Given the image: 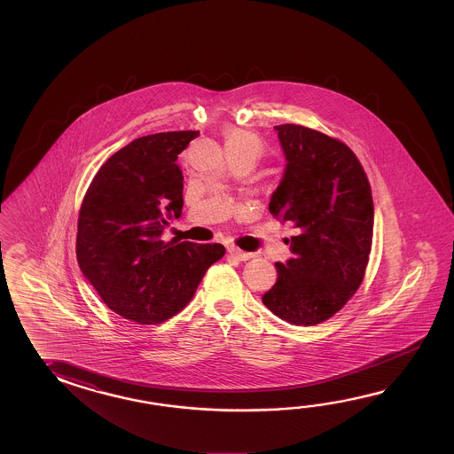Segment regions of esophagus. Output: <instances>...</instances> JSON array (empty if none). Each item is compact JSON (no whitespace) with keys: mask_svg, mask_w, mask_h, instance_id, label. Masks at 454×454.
<instances>
[{"mask_svg":"<svg viewBox=\"0 0 454 454\" xmlns=\"http://www.w3.org/2000/svg\"><path fill=\"white\" fill-rule=\"evenodd\" d=\"M228 252L231 254L232 257L234 259L238 260H250L254 259V254L252 252H246V250H241L239 247H234V246H231L230 249H228Z\"/></svg>","mask_w":454,"mask_h":454,"instance_id":"obj_1","label":"esophagus"}]
</instances>
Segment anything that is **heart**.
<instances>
[{
	"instance_id": "heart-1",
	"label": "heart",
	"mask_w": 454,
	"mask_h": 454,
	"mask_svg": "<svg viewBox=\"0 0 454 454\" xmlns=\"http://www.w3.org/2000/svg\"><path fill=\"white\" fill-rule=\"evenodd\" d=\"M226 145L244 147L252 150L255 155H259L262 150V142L259 137L247 130L232 129L226 134Z\"/></svg>"
}]
</instances>
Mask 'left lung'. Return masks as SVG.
<instances>
[{
	"mask_svg": "<svg viewBox=\"0 0 454 454\" xmlns=\"http://www.w3.org/2000/svg\"><path fill=\"white\" fill-rule=\"evenodd\" d=\"M286 168L269 210L291 223L294 254L277 262V283L262 302L287 324L312 326L333 317L361 286L369 263L373 202L351 148L318 130L275 126Z\"/></svg>",
	"mask_w": 454,
	"mask_h": 454,
	"instance_id": "obj_1",
	"label": "left lung"
}]
</instances>
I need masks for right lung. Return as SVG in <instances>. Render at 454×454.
Masks as SVG:
<instances>
[{
  "mask_svg": "<svg viewBox=\"0 0 454 454\" xmlns=\"http://www.w3.org/2000/svg\"><path fill=\"white\" fill-rule=\"evenodd\" d=\"M199 130L132 140L106 160L89 185L77 222V262L113 312L136 324H161L183 310L222 244L161 241L183 210L177 155Z\"/></svg>",
  "mask_w": 454,
  "mask_h": 454,
  "instance_id": "obj_1",
  "label": "right lung"
}]
</instances>
